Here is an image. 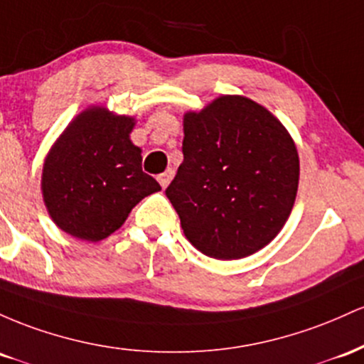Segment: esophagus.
<instances>
[{"label":"esophagus","instance_id":"esophagus-1","mask_svg":"<svg viewBox=\"0 0 364 364\" xmlns=\"http://www.w3.org/2000/svg\"><path fill=\"white\" fill-rule=\"evenodd\" d=\"M171 177H173V170H165L163 171V173H160L158 175V182H160V186L163 187V189H165L166 186H168L170 183V181H171Z\"/></svg>","mask_w":364,"mask_h":364}]
</instances>
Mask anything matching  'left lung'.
<instances>
[{"instance_id": "obj_1", "label": "left lung", "mask_w": 364, "mask_h": 364, "mask_svg": "<svg viewBox=\"0 0 364 364\" xmlns=\"http://www.w3.org/2000/svg\"><path fill=\"white\" fill-rule=\"evenodd\" d=\"M183 161L165 194L189 242L216 259L264 247L291 215L299 156L284 125L242 96L183 118Z\"/></svg>"}]
</instances>
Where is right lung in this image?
<instances>
[{"mask_svg": "<svg viewBox=\"0 0 364 364\" xmlns=\"http://www.w3.org/2000/svg\"><path fill=\"white\" fill-rule=\"evenodd\" d=\"M134 118L105 108L80 113L68 125L43 168V196L61 230L101 240L122 227L136 204L160 191L142 171L141 149L130 142Z\"/></svg>", "mask_w": 364, "mask_h": 364, "instance_id": "right-lung-1", "label": "right lung"}]
</instances>
